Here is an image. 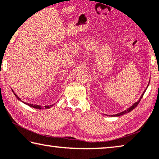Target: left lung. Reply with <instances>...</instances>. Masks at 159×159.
<instances>
[{"instance_id":"obj_1","label":"left lung","mask_w":159,"mask_h":159,"mask_svg":"<svg viewBox=\"0 0 159 159\" xmlns=\"http://www.w3.org/2000/svg\"><path fill=\"white\" fill-rule=\"evenodd\" d=\"M144 93H145V91L143 93V94L142 95V96H141V98H140V99H139V101H137V102H135L134 105H132V106H131L129 108H128V109L127 110H125V111H123V112H120V113H118V114H117V115H111V116H120V115H125V113H127V112H131L132 111V110H134V108L137 106L138 105V104H139V102H140V100L142 99V97H143V94H144Z\"/></svg>"}]
</instances>
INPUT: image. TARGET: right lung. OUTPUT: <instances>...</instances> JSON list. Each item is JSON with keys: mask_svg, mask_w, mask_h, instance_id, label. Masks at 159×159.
<instances>
[{"mask_svg": "<svg viewBox=\"0 0 159 159\" xmlns=\"http://www.w3.org/2000/svg\"><path fill=\"white\" fill-rule=\"evenodd\" d=\"M12 92H13V91H12ZM13 93H14V95H16V97L17 98V99L20 100H21L20 99V98H19V97H17V95L16 94V93H15L14 92H13ZM25 104L28 105L29 106H30V107H31L36 108V109H42V107L40 106V105H33V104H30H30H29V103H27V102L25 103ZM52 105H47H47H46V106H44V109H48V108H49V107H52Z\"/></svg>", "mask_w": 159, "mask_h": 159, "instance_id": "right-lung-1", "label": "right lung"}]
</instances>
